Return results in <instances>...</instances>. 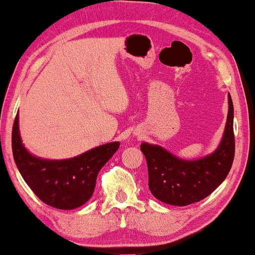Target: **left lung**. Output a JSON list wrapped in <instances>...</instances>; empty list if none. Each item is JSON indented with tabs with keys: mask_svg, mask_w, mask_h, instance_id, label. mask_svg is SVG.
<instances>
[{
	"mask_svg": "<svg viewBox=\"0 0 255 255\" xmlns=\"http://www.w3.org/2000/svg\"><path fill=\"white\" fill-rule=\"evenodd\" d=\"M229 113L221 144L214 153L197 160H183L161 146L142 142L148 169V187L163 203L186 207L209 196L228 176L235 158L233 103L229 94Z\"/></svg>",
	"mask_w": 255,
	"mask_h": 255,
	"instance_id": "8db88e82",
	"label": "left lung"
}]
</instances>
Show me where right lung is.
<instances>
[{"label":"right lung","instance_id":"add662e5","mask_svg":"<svg viewBox=\"0 0 255 255\" xmlns=\"http://www.w3.org/2000/svg\"><path fill=\"white\" fill-rule=\"evenodd\" d=\"M11 146L13 160L20 175L39 200L50 207L73 210L93 196L97 174L116 153L120 142L97 146L71 159L38 158L22 144L17 113L12 127Z\"/></svg>","mask_w":255,"mask_h":255}]
</instances>
